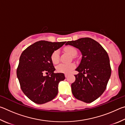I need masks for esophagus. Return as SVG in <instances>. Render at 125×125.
<instances>
[{"mask_svg":"<svg viewBox=\"0 0 125 125\" xmlns=\"http://www.w3.org/2000/svg\"><path fill=\"white\" fill-rule=\"evenodd\" d=\"M64 75H65V78H67L68 76V75L67 74H65Z\"/></svg>","mask_w":125,"mask_h":125,"instance_id":"1","label":"esophagus"}]
</instances>
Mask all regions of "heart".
<instances>
[{
    "instance_id": "heart-1",
    "label": "heart",
    "mask_w": 125,
    "mask_h": 125,
    "mask_svg": "<svg viewBox=\"0 0 125 125\" xmlns=\"http://www.w3.org/2000/svg\"><path fill=\"white\" fill-rule=\"evenodd\" d=\"M64 51L71 56H74L77 54V50L75 48L71 46H67L64 48ZM51 60L53 64H57L59 62V52L58 50H56L52 53L51 56ZM75 68V65L73 63L69 64H61L58 65L56 67L57 71L59 73H69Z\"/></svg>"
}]
</instances>
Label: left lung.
<instances>
[{"mask_svg": "<svg viewBox=\"0 0 125 125\" xmlns=\"http://www.w3.org/2000/svg\"><path fill=\"white\" fill-rule=\"evenodd\" d=\"M79 49L82 54L81 62L75 71V80L72 84V92L76 99L90 103L104 92L110 78L111 69L108 54L100 43L91 38H81L68 41Z\"/></svg>", "mask_w": 125, "mask_h": 125, "instance_id": "obj_1", "label": "left lung"}]
</instances>
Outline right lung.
I'll use <instances>...</instances> for the list:
<instances>
[{
  "instance_id": "add662e5",
  "label": "right lung",
  "mask_w": 125,
  "mask_h": 125,
  "mask_svg": "<svg viewBox=\"0 0 125 125\" xmlns=\"http://www.w3.org/2000/svg\"><path fill=\"white\" fill-rule=\"evenodd\" d=\"M65 42L40 41L29 46L21 54L17 77L23 93L35 103H47L57 95L58 84L65 77L63 73H54L51 56Z\"/></svg>"
}]
</instances>
